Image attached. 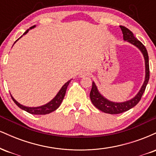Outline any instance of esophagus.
Instances as JSON below:
<instances>
[{
	"instance_id": "34e87169",
	"label": "esophagus",
	"mask_w": 156,
	"mask_h": 156,
	"mask_svg": "<svg viewBox=\"0 0 156 156\" xmlns=\"http://www.w3.org/2000/svg\"><path fill=\"white\" fill-rule=\"evenodd\" d=\"M89 71H87V70H81L79 73V77H80V78H83V77L87 76H89Z\"/></svg>"
}]
</instances>
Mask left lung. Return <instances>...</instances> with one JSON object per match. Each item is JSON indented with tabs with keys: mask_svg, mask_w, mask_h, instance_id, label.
Here are the masks:
<instances>
[{
	"mask_svg": "<svg viewBox=\"0 0 156 156\" xmlns=\"http://www.w3.org/2000/svg\"><path fill=\"white\" fill-rule=\"evenodd\" d=\"M119 27H120L122 31L123 39L129 42V43L133 44L134 46H136L143 54V56H144V62H145V78H144V83L142 84L140 90L136 94V96L133 97L132 99L129 100V101L121 102V103L113 102L106 99L98 91V87H97L94 82H92V87L90 92L91 101H92L93 105L97 108L101 110V112L110 114H117L127 112V111L130 110V108L135 106L136 105H137V103L141 100L143 93L144 92V90H145L150 78L149 57H148V53L147 51L146 48L144 47V44L141 43L140 41L138 40L134 37L133 34L128 28L122 26H120Z\"/></svg>",
	"mask_w": 156,
	"mask_h": 156,
	"instance_id": "obj_1",
	"label": "left lung"
}]
</instances>
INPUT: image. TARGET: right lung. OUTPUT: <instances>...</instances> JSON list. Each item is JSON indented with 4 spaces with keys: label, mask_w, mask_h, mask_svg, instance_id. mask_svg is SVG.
Here are the masks:
<instances>
[{
    "label": "right lung",
    "mask_w": 156,
    "mask_h": 156,
    "mask_svg": "<svg viewBox=\"0 0 156 156\" xmlns=\"http://www.w3.org/2000/svg\"><path fill=\"white\" fill-rule=\"evenodd\" d=\"M35 27H36V26L31 27V28H30L29 29L27 30V31L25 32V33L23 34L21 36L19 39H20L23 35L26 34L30 29H32V28H35ZM18 39H17V40L15 41V42H17ZM70 81H71V80H68L67 83H64L63 85V87L61 88L60 90L58 91V92L57 93L56 95L55 96V98H53V99H52L51 101L49 102V103H46V104H44L43 105H41V106H38V107L25 106V105L20 104V103H19L18 102L16 101L15 98L12 96V94H11V97H12V100H13V101L15 102V104L17 105L19 108H20L21 109H23V110L28 112L29 114H37V115H42V114L43 115V114H50V113L54 112V111L56 110V109L60 106L61 103H62V101H63V99L64 98V95H65V93H66V91H67L68 85H69V82Z\"/></svg>",
    "instance_id": "add662e5"
}]
</instances>
